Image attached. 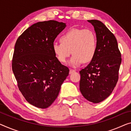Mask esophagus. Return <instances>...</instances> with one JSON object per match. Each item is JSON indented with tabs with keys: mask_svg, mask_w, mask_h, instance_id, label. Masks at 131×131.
<instances>
[{
	"mask_svg": "<svg viewBox=\"0 0 131 131\" xmlns=\"http://www.w3.org/2000/svg\"><path fill=\"white\" fill-rule=\"evenodd\" d=\"M76 71V70L75 69H69V73L71 74L72 73H73V72H75Z\"/></svg>",
	"mask_w": 131,
	"mask_h": 131,
	"instance_id": "obj_1",
	"label": "esophagus"
}]
</instances>
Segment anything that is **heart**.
I'll return each mask as SVG.
<instances>
[{
    "label": "heart",
    "mask_w": 131,
    "mask_h": 131,
    "mask_svg": "<svg viewBox=\"0 0 131 131\" xmlns=\"http://www.w3.org/2000/svg\"><path fill=\"white\" fill-rule=\"evenodd\" d=\"M61 42H54L52 48L59 62L65 63L68 58L73 54L69 61L71 66L89 63L94 58L97 48V39L95 32L90 29L72 28L60 38Z\"/></svg>",
    "instance_id": "obj_1"
}]
</instances>
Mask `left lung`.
<instances>
[{
	"label": "left lung",
	"instance_id": "obj_1",
	"mask_svg": "<svg viewBox=\"0 0 131 131\" xmlns=\"http://www.w3.org/2000/svg\"><path fill=\"white\" fill-rule=\"evenodd\" d=\"M92 23L97 39V48L93 60L79 71V86L83 97L97 103L112 92L119 78L121 53L114 35L101 21L88 20Z\"/></svg>",
	"mask_w": 131,
	"mask_h": 131
}]
</instances>
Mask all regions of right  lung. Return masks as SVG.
Wrapping results in <instances>:
<instances>
[{
	"instance_id": "right-lung-1",
	"label": "right lung",
	"mask_w": 131,
	"mask_h": 131,
	"mask_svg": "<svg viewBox=\"0 0 131 131\" xmlns=\"http://www.w3.org/2000/svg\"><path fill=\"white\" fill-rule=\"evenodd\" d=\"M65 23L56 20L32 25L17 38L12 71L25 99L37 108H48L57 98L69 69L58 60L52 45Z\"/></svg>"
}]
</instances>
